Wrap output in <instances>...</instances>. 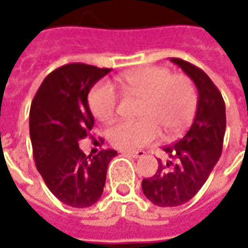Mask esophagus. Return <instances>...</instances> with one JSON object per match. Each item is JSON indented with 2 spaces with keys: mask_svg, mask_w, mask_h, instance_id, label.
Wrapping results in <instances>:
<instances>
[{
  "mask_svg": "<svg viewBox=\"0 0 248 248\" xmlns=\"http://www.w3.org/2000/svg\"><path fill=\"white\" fill-rule=\"evenodd\" d=\"M121 153L130 155L132 158H141V157L145 155V152L144 151H121Z\"/></svg>",
  "mask_w": 248,
  "mask_h": 248,
  "instance_id": "obj_1",
  "label": "esophagus"
}]
</instances>
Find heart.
Here are the masks:
<instances>
[{
  "label": "heart",
  "instance_id": "heart-1",
  "mask_svg": "<svg viewBox=\"0 0 248 248\" xmlns=\"http://www.w3.org/2000/svg\"><path fill=\"white\" fill-rule=\"evenodd\" d=\"M117 82L126 95L141 97L136 116L139 121H121L108 128L107 136L113 147L136 151L158 139L180 135L196 116L198 93L185 75H172L165 67H145L122 73ZM95 118L110 122L117 112V96L107 83H97L87 96Z\"/></svg>",
  "mask_w": 248,
  "mask_h": 248
}]
</instances>
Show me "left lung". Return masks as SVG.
<instances>
[{
  "label": "left lung",
  "instance_id": "obj_1",
  "mask_svg": "<svg viewBox=\"0 0 248 248\" xmlns=\"http://www.w3.org/2000/svg\"><path fill=\"white\" fill-rule=\"evenodd\" d=\"M198 89V107L192 126L175 144L163 147L170 161L158 159L155 175L143 179L148 200L159 207H176L192 200L210 176L223 152L227 126L225 103L219 89L201 68L171 58Z\"/></svg>",
  "mask_w": 248,
  "mask_h": 248
}]
</instances>
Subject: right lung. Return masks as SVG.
<instances>
[{
    "mask_svg": "<svg viewBox=\"0 0 248 248\" xmlns=\"http://www.w3.org/2000/svg\"><path fill=\"white\" fill-rule=\"evenodd\" d=\"M110 71L83 63L63 65L44 79L31 105L36 167L50 192L71 207H90L100 198L108 165L117 155L114 149L86 155L78 147L93 127L87 95Z\"/></svg>",
    "mask_w": 248,
    "mask_h": 248,
    "instance_id": "right-lung-1",
    "label": "right lung"
}]
</instances>
